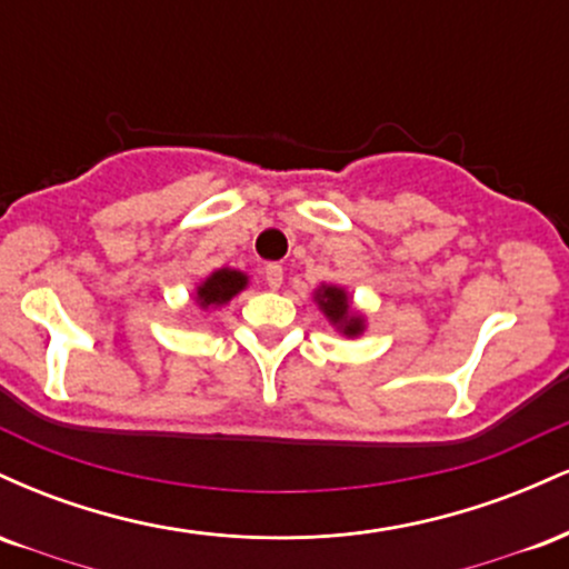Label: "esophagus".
Listing matches in <instances>:
<instances>
[{"label":"esophagus","mask_w":569,"mask_h":569,"mask_svg":"<svg viewBox=\"0 0 569 569\" xmlns=\"http://www.w3.org/2000/svg\"><path fill=\"white\" fill-rule=\"evenodd\" d=\"M264 280L272 291H278L283 286V267L280 264H267L264 267Z\"/></svg>","instance_id":"34e87169"}]
</instances>
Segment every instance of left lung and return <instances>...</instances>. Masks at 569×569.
Wrapping results in <instances>:
<instances>
[{"mask_svg":"<svg viewBox=\"0 0 569 569\" xmlns=\"http://www.w3.org/2000/svg\"><path fill=\"white\" fill-rule=\"evenodd\" d=\"M312 302H316L318 310L323 312V318L329 321V326L337 335L348 339L363 337V331H367V316L352 305L350 291L345 289V286L321 283L312 291Z\"/></svg>","mask_w":569,"mask_h":569,"instance_id":"left-lung-1","label":"left lung"}]
</instances>
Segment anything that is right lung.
Returning a JSON list of instances; mask_svg holds the SVG:
<instances>
[{"mask_svg":"<svg viewBox=\"0 0 569 569\" xmlns=\"http://www.w3.org/2000/svg\"><path fill=\"white\" fill-rule=\"evenodd\" d=\"M248 289V276L243 270H234V267H219L211 276L202 278L192 289L194 305L202 312H213L219 307L230 305L240 291Z\"/></svg>","mask_w":569,"mask_h":569,"instance_id":"1","label":"right lung"}]
</instances>
